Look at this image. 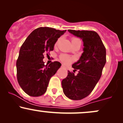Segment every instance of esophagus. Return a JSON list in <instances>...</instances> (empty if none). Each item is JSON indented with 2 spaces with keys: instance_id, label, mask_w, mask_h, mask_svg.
Here are the masks:
<instances>
[{
  "instance_id": "obj_1",
  "label": "esophagus",
  "mask_w": 123,
  "mask_h": 123,
  "mask_svg": "<svg viewBox=\"0 0 123 123\" xmlns=\"http://www.w3.org/2000/svg\"><path fill=\"white\" fill-rule=\"evenodd\" d=\"M62 68H65V66L63 65H62Z\"/></svg>"
}]
</instances>
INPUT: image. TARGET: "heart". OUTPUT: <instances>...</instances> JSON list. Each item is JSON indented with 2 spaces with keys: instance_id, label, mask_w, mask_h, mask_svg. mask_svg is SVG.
<instances>
[{
  "instance_id": "obj_1",
  "label": "heart",
  "mask_w": 123,
  "mask_h": 123,
  "mask_svg": "<svg viewBox=\"0 0 123 123\" xmlns=\"http://www.w3.org/2000/svg\"><path fill=\"white\" fill-rule=\"evenodd\" d=\"M59 41H60V39H58V40L57 41V42H56V43H55V45L57 44ZM79 42H80V40L79 39H77V38L73 37L72 39V44H74L76 43H79ZM60 58V60H61L63 63H66V64H68V63H70V62L72 61V59L71 58H70V57H69V56L67 55H65V54L61 55Z\"/></svg>"
}]
</instances>
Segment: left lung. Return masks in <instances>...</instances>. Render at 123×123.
<instances>
[{
  "instance_id": "obj_1",
  "label": "left lung",
  "mask_w": 123,
  "mask_h": 123,
  "mask_svg": "<svg viewBox=\"0 0 123 123\" xmlns=\"http://www.w3.org/2000/svg\"><path fill=\"white\" fill-rule=\"evenodd\" d=\"M68 32L82 39L83 50L81 57L72 65L78 70L77 75L68 70V76L62 81L63 92L68 98L80 100L90 94L101 78L106 62V49L98 33L91 31Z\"/></svg>"
}]
</instances>
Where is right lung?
Returning a JSON list of instances; mask_svg holds the SVG:
<instances>
[{"mask_svg":"<svg viewBox=\"0 0 123 123\" xmlns=\"http://www.w3.org/2000/svg\"><path fill=\"white\" fill-rule=\"evenodd\" d=\"M66 30L49 27L35 29L22 44L17 61V76L19 85L31 97H39L46 92L49 81L61 66L55 61L45 65L43 54L53 51L58 39Z\"/></svg>","mask_w":123,"mask_h":123,"instance_id":"1","label":"right lung"}]
</instances>
